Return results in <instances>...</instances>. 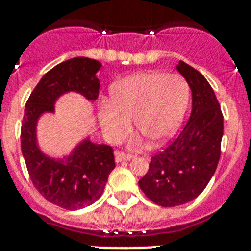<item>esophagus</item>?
Wrapping results in <instances>:
<instances>
[{
    "mask_svg": "<svg viewBox=\"0 0 251 251\" xmlns=\"http://www.w3.org/2000/svg\"><path fill=\"white\" fill-rule=\"evenodd\" d=\"M114 159L117 163H121V161H126L133 159V155L131 153H125V152H116L114 153Z\"/></svg>",
    "mask_w": 251,
    "mask_h": 251,
    "instance_id": "esophagus-1",
    "label": "esophagus"
}]
</instances>
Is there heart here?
<instances>
[{
    "instance_id": "1",
    "label": "heart",
    "mask_w": 251,
    "mask_h": 251,
    "mask_svg": "<svg viewBox=\"0 0 251 251\" xmlns=\"http://www.w3.org/2000/svg\"><path fill=\"white\" fill-rule=\"evenodd\" d=\"M190 100V87L178 74L138 73L110 87V101H101L98 117L110 142L121 141L135 129L153 143H160L178 130Z\"/></svg>"
}]
</instances>
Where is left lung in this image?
Listing matches in <instances>:
<instances>
[{"label": "left lung", "mask_w": 251, "mask_h": 251, "mask_svg": "<svg viewBox=\"0 0 251 251\" xmlns=\"http://www.w3.org/2000/svg\"><path fill=\"white\" fill-rule=\"evenodd\" d=\"M177 70L191 90L190 118L178 137L151 157L139 179L147 198L161 207L185 204L206 189L218 167L224 131L220 104L206 78L183 61Z\"/></svg>", "instance_id": "left-lung-1"}]
</instances>
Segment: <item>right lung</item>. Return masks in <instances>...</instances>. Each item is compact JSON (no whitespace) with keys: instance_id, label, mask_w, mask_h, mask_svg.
I'll list each match as a JSON object with an SVG mask.
<instances>
[{"instance_id":"obj_1","label":"right lung","mask_w":251,"mask_h":251,"mask_svg":"<svg viewBox=\"0 0 251 251\" xmlns=\"http://www.w3.org/2000/svg\"><path fill=\"white\" fill-rule=\"evenodd\" d=\"M101 64L75 57L49 70L29 95L22 121L21 147L27 171L37 191L56 206L79 210L101 197L109 173L114 169L113 149L83 139L66 156L50 157L37 145L36 126L41 114L53 113L57 99L78 92L90 101L99 96L96 73Z\"/></svg>"}]
</instances>
